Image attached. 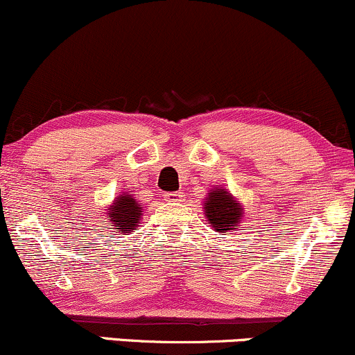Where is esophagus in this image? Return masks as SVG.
I'll list each match as a JSON object with an SVG mask.
<instances>
[{
	"label": "esophagus",
	"instance_id": "34e87169",
	"mask_svg": "<svg viewBox=\"0 0 355 355\" xmlns=\"http://www.w3.org/2000/svg\"><path fill=\"white\" fill-rule=\"evenodd\" d=\"M182 198H184V194H182V193L167 194V199H169V201H182Z\"/></svg>",
	"mask_w": 355,
	"mask_h": 355
}]
</instances>
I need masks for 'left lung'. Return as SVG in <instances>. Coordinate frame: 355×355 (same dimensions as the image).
Returning <instances> with one entry per match:
<instances>
[{"mask_svg": "<svg viewBox=\"0 0 355 355\" xmlns=\"http://www.w3.org/2000/svg\"><path fill=\"white\" fill-rule=\"evenodd\" d=\"M205 213L214 230L220 233H228L231 230H236L234 226H238V223L241 221L243 208L240 202L231 198L228 191L214 189L206 198Z\"/></svg>", "mask_w": 355, "mask_h": 355, "instance_id": "8db88e82", "label": "left lung"}]
</instances>
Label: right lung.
Here are the masks:
<instances>
[{"label": "right lung", "mask_w": 355, "mask_h": 355, "mask_svg": "<svg viewBox=\"0 0 355 355\" xmlns=\"http://www.w3.org/2000/svg\"><path fill=\"white\" fill-rule=\"evenodd\" d=\"M141 202L129 193L121 194L115 199L114 206H110L109 213H107L110 230H115V233L122 234H129L130 231H134L137 223L141 221Z\"/></svg>", "instance_id": "obj_1"}]
</instances>
